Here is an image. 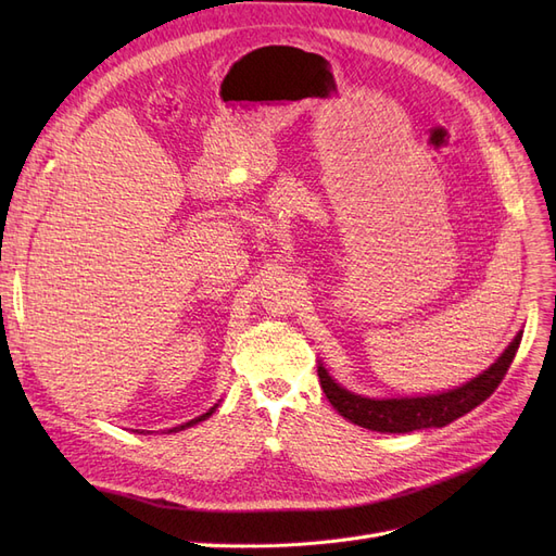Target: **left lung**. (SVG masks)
Segmentation results:
<instances>
[{"mask_svg": "<svg viewBox=\"0 0 556 556\" xmlns=\"http://www.w3.org/2000/svg\"><path fill=\"white\" fill-rule=\"evenodd\" d=\"M521 341V331L515 336L513 343L503 350V355L482 371L478 378L468 380L454 390L425 394V396H392V399H371L364 394H355L336 382L323 362L317 364L319 384L329 399L331 406L339 410L352 425L380 431V433H408L417 429L445 427L454 419L473 410L482 401L490 399L503 376L515 359V352Z\"/></svg>", "mask_w": 556, "mask_h": 556, "instance_id": "8db88e82", "label": "left lung"}]
</instances>
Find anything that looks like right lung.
Instances as JSON below:
<instances>
[{
  "label": "right lung",
  "instance_id": "obj_1",
  "mask_svg": "<svg viewBox=\"0 0 556 556\" xmlns=\"http://www.w3.org/2000/svg\"><path fill=\"white\" fill-rule=\"evenodd\" d=\"M220 406V401L215 403V406L211 408V410H206L204 415H199V417H194V419H190V422H182V425H178V427H174V429H169V433H176V431H182V429H190V427H194V425H199V422H204V419H208L213 413H215V408Z\"/></svg>",
  "mask_w": 556,
  "mask_h": 556
}]
</instances>
